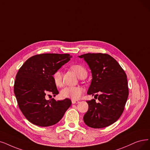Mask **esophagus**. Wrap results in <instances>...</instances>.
Instances as JSON below:
<instances>
[{
    "label": "esophagus",
    "mask_w": 150,
    "mask_h": 150,
    "mask_svg": "<svg viewBox=\"0 0 150 150\" xmlns=\"http://www.w3.org/2000/svg\"><path fill=\"white\" fill-rule=\"evenodd\" d=\"M72 101V103L73 104H75V103H79V101L78 100H71Z\"/></svg>",
    "instance_id": "34e87169"
}]
</instances>
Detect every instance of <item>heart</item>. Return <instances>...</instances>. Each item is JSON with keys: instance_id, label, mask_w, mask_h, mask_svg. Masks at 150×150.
I'll return each instance as SVG.
<instances>
[{"instance_id": "b5f03b06", "label": "heart", "mask_w": 150, "mask_h": 150, "mask_svg": "<svg viewBox=\"0 0 150 150\" xmlns=\"http://www.w3.org/2000/svg\"><path fill=\"white\" fill-rule=\"evenodd\" d=\"M71 69H73L77 76L79 78L82 77L87 76V71L86 68L83 66L76 64L72 65L71 67ZM53 80L57 87H62L63 85L62 81V73L60 70H57L53 76ZM83 89L82 87L80 86H68L64 87L61 91V95L63 98H70L71 100H78L82 95Z\"/></svg>"}]
</instances>
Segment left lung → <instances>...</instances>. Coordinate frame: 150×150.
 Here are the masks:
<instances>
[{
	"label": "left lung",
	"instance_id": "obj_1",
	"mask_svg": "<svg viewBox=\"0 0 150 150\" xmlns=\"http://www.w3.org/2000/svg\"><path fill=\"white\" fill-rule=\"evenodd\" d=\"M83 58L92 71L87 94L95 99L87 101L88 109L83 119L88 127L101 129L115 122L122 114L129 96L127 75L116 59L106 53H86ZM98 97L97 98V97Z\"/></svg>",
	"mask_w": 150,
	"mask_h": 150
}]
</instances>
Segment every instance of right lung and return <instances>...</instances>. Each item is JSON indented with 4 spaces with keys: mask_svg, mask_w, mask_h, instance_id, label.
I'll return each instance as SVG.
<instances>
[{
    "mask_svg": "<svg viewBox=\"0 0 150 150\" xmlns=\"http://www.w3.org/2000/svg\"><path fill=\"white\" fill-rule=\"evenodd\" d=\"M71 57L67 53L36 55L28 59L19 69L14 93L20 110L30 122L41 127L54 125L70 107V99L47 100L46 97L59 93L52 76Z\"/></svg>",
    "mask_w": 150,
    "mask_h": 150,
    "instance_id": "obj_1",
    "label": "right lung"
}]
</instances>
